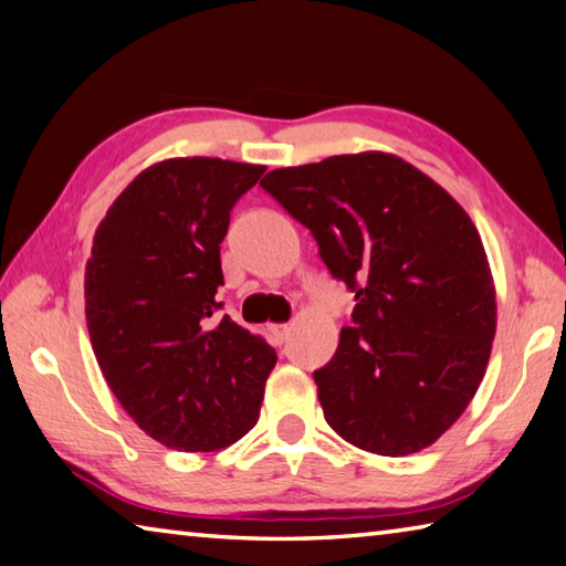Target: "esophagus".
Masks as SVG:
<instances>
[{"label":"esophagus","mask_w":566,"mask_h":566,"mask_svg":"<svg viewBox=\"0 0 566 566\" xmlns=\"http://www.w3.org/2000/svg\"><path fill=\"white\" fill-rule=\"evenodd\" d=\"M266 332H270V336H272V342H276V344H282L286 336H290V332H292V326L290 324H270L266 326Z\"/></svg>","instance_id":"esophagus-1"}]
</instances>
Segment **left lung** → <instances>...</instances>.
I'll return each mask as SVG.
<instances>
[{
  "instance_id": "8db88e82",
  "label": "left lung",
  "mask_w": 566,
  "mask_h": 566,
  "mask_svg": "<svg viewBox=\"0 0 566 566\" xmlns=\"http://www.w3.org/2000/svg\"><path fill=\"white\" fill-rule=\"evenodd\" d=\"M260 185L356 292L354 326L314 371L326 423L376 455L433 446L475 396L497 326L495 282L468 212L381 150L280 168Z\"/></svg>"
}]
</instances>
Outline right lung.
Listing matches in <instances>:
<instances>
[{"label": "right lung", "mask_w": 566, "mask_h": 566, "mask_svg": "<svg viewBox=\"0 0 566 566\" xmlns=\"http://www.w3.org/2000/svg\"><path fill=\"white\" fill-rule=\"evenodd\" d=\"M264 170L200 156L153 163L94 234L84 296L101 374L143 433L182 453L248 433L276 364L264 338L214 314L230 210Z\"/></svg>", "instance_id": "add662e5"}]
</instances>
